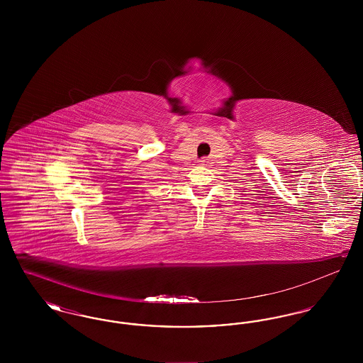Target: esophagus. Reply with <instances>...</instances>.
Segmentation results:
<instances>
[{
	"mask_svg": "<svg viewBox=\"0 0 363 363\" xmlns=\"http://www.w3.org/2000/svg\"><path fill=\"white\" fill-rule=\"evenodd\" d=\"M200 162H201V163H203V164H209V159H207V157H204V159H201V160H200ZM13 247H15V250H18V246H13Z\"/></svg>",
	"mask_w": 363,
	"mask_h": 363,
	"instance_id": "34e87169",
	"label": "esophagus"
}]
</instances>
